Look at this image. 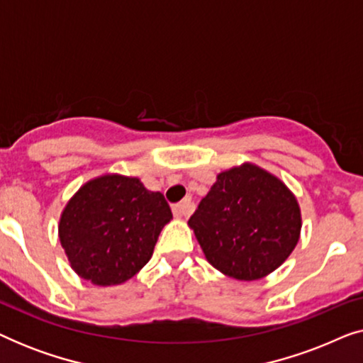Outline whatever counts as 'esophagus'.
Wrapping results in <instances>:
<instances>
[{
	"mask_svg": "<svg viewBox=\"0 0 363 363\" xmlns=\"http://www.w3.org/2000/svg\"><path fill=\"white\" fill-rule=\"evenodd\" d=\"M193 211V203L191 200H183L182 203H178V205L173 206V215L178 220H183V218H188L191 215Z\"/></svg>",
	"mask_w": 363,
	"mask_h": 363,
	"instance_id": "esophagus-1",
	"label": "esophagus"
}]
</instances>
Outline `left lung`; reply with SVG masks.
Returning a JSON list of instances; mask_svg holds the SVG:
<instances>
[{
	"label": "left lung",
	"instance_id": "1",
	"mask_svg": "<svg viewBox=\"0 0 363 363\" xmlns=\"http://www.w3.org/2000/svg\"><path fill=\"white\" fill-rule=\"evenodd\" d=\"M206 261L238 281L276 271L301 238V206L279 177L245 162L216 175L188 220Z\"/></svg>",
	"mask_w": 363,
	"mask_h": 363
}]
</instances>
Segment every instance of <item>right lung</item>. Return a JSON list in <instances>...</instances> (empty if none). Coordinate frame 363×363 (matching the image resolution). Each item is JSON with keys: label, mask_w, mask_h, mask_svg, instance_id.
I'll return each instance as SVG.
<instances>
[{"label": "right lung", "mask_w": 363, "mask_h": 363, "mask_svg": "<svg viewBox=\"0 0 363 363\" xmlns=\"http://www.w3.org/2000/svg\"><path fill=\"white\" fill-rule=\"evenodd\" d=\"M172 218L165 196L147 190L140 178L104 173L69 198L57 236L77 276L94 286H118L150 261Z\"/></svg>", "instance_id": "obj_1"}]
</instances>
